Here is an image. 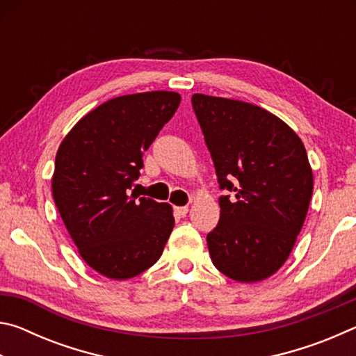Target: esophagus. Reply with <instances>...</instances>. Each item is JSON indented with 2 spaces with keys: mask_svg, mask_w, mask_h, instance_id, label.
<instances>
[{
  "mask_svg": "<svg viewBox=\"0 0 356 356\" xmlns=\"http://www.w3.org/2000/svg\"><path fill=\"white\" fill-rule=\"evenodd\" d=\"M174 213H176L179 218L180 216H185L186 213H188V206H176L174 207Z\"/></svg>",
  "mask_w": 356,
  "mask_h": 356,
  "instance_id": "34e87169",
  "label": "esophagus"
}]
</instances>
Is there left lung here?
I'll return each mask as SVG.
<instances>
[{"label":"left lung","mask_w":356,"mask_h":356,"mask_svg":"<svg viewBox=\"0 0 356 356\" xmlns=\"http://www.w3.org/2000/svg\"><path fill=\"white\" fill-rule=\"evenodd\" d=\"M191 105L212 155L220 221L207 234L216 268L240 282L262 281L286 262L312 196V170L298 135L246 102L195 94Z\"/></svg>","instance_id":"left-lung-1"}]
</instances>
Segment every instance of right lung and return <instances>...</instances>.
I'll return each mask as SVG.
<instances>
[{
    "instance_id": "right-lung-1",
    "label": "right lung",
    "mask_w": 356,
    "mask_h": 356,
    "mask_svg": "<svg viewBox=\"0 0 356 356\" xmlns=\"http://www.w3.org/2000/svg\"><path fill=\"white\" fill-rule=\"evenodd\" d=\"M179 104L177 92L120 95L78 120L58 149L53 200L84 262L106 278L152 267L171 236L170 204L129 191Z\"/></svg>"
}]
</instances>
